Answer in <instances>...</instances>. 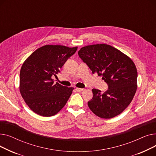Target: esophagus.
I'll return each instance as SVG.
<instances>
[{"label":"esophagus","mask_w":156,"mask_h":156,"mask_svg":"<svg viewBox=\"0 0 156 156\" xmlns=\"http://www.w3.org/2000/svg\"><path fill=\"white\" fill-rule=\"evenodd\" d=\"M76 91H77V92H82V91H83V90H84V89H83V88H76Z\"/></svg>","instance_id":"34e87169"}]
</instances>
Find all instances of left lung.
Instances as JSON below:
<instances>
[{
  "label": "left lung",
  "mask_w": 156,
  "mask_h": 156,
  "mask_svg": "<svg viewBox=\"0 0 156 156\" xmlns=\"http://www.w3.org/2000/svg\"><path fill=\"white\" fill-rule=\"evenodd\" d=\"M78 55L92 73L102 76L108 90L104 94L92 89V99L88 102L90 110L101 118L109 119L123 111L132 102L137 85V70L129 57L107 44L81 48Z\"/></svg>",
  "instance_id": "left-lung-1"
}]
</instances>
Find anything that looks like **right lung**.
<instances>
[{"instance_id": "add662e5", "label": "right lung", "mask_w": 156, "mask_h": 156, "mask_svg": "<svg viewBox=\"0 0 156 156\" xmlns=\"http://www.w3.org/2000/svg\"><path fill=\"white\" fill-rule=\"evenodd\" d=\"M78 47L47 45L37 49L24 62L20 71V90L28 107L38 115H55L66 104L74 88L54 83L52 76Z\"/></svg>"}]
</instances>
